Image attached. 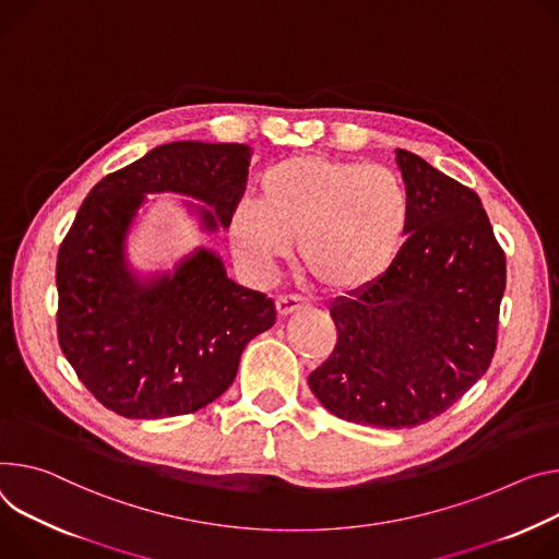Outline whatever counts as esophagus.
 I'll return each mask as SVG.
<instances>
[{
  "mask_svg": "<svg viewBox=\"0 0 559 559\" xmlns=\"http://www.w3.org/2000/svg\"><path fill=\"white\" fill-rule=\"evenodd\" d=\"M298 308H302V298H298V296L289 294V296H278L276 298V312H278V317H289Z\"/></svg>",
  "mask_w": 559,
  "mask_h": 559,
  "instance_id": "34e87169",
  "label": "esophagus"
}]
</instances>
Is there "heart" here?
Returning a JSON list of instances; mask_svg holds the SVG:
<instances>
[{
    "instance_id": "b5f03b06",
    "label": "heart",
    "mask_w": 559,
    "mask_h": 559,
    "mask_svg": "<svg viewBox=\"0 0 559 559\" xmlns=\"http://www.w3.org/2000/svg\"><path fill=\"white\" fill-rule=\"evenodd\" d=\"M408 229L411 195L399 174L308 154L263 171L257 202L231 212L229 240L247 267L267 274L298 236L308 276L325 292H352L390 270Z\"/></svg>"
}]
</instances>
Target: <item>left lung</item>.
<instances>
[{"label":"left lung","instance_id":"1","mask_svg":"<svg viewBox=\"0 0 559 559\" xmlns=\"http://www.w3.org/2000/svg\"><path fill=\"white\" fill-rule=\"evenodd\" d=\"M411 229L377 281L330 306L336 347L308 383L338 419L413 428L445 413L488 370L506 259L479 195L396 148Z\"/></svg>","mask_w":559,"mask_h":559}]
</instances>
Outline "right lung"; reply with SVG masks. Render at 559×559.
<instances>
[{
  "instance_id": "obj_1",
  "label": "right lung",
  "mask_w": 559,
  "mask_h": 559,
  "mask_svg": "<svg viewBox=\"0 0 559 559\" xmlns=\"http://www.w3.org/2000/svg\"><path fill=\"white\" fill-rule=\"evenodd\" d=\"M247 144L180 140L99 180L58 257V336L105 408L127 419L189 415L234 381L245 345L276 323L274 300L195 247L174 270L140 274L127 240L148 193H178L200 229H227L245 191Z\"/></svg>"
}]
</instances>
